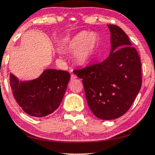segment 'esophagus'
Instances as JSON below:
<instances>
[{
  "label": "esophagus",
  "instance_id": "obj_1",
  "mask_svg": "<svg viewBox=\"0 0 155 155\" xmlns=\"http://www.w3.org/2000/svg\"><path fill=\"white\" fill-rule=\"evenodd\" d=\"M77 78V75L74 74H71V81H74V79H76V78Z\"/></svg>",
  "mask_w": 155,
  "mask_h": 155
}]
</instances>
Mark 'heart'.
Returning a JSON list of instances; mask_svg holds the SVG:
<instances>
[{
	"instance_id": "obj_1",
	"label": "heart",
	"mask_w": 155,
	"mask_h": 155,
	"mask_svg": "<svg viewBox=\"0 0 155 155\" xmlns=\"http://www.w3.org/2000/svg\"><path fill=\"white\" fill-rule=\"evenodd\" d=\"M99 43L97 35L90 31H81L64 42V49L68 52H75L76 62L81 65L91 63L95 56ZM61 55L62 53L58 51Z\"/></svg>"
}]
</instances>
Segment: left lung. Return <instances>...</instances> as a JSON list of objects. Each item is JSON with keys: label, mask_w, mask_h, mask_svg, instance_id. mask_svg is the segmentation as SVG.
<instances>
[{"label": "left lung", "mask_w": 155, "mask_h": 155, "mask_svg": "<svg viewBox=\"0 0 155 155\" xmlns=\"http://www.w3.org/2000/svg\"><path fill=\"white\" fill-rule=\"evenodd\" d=\"M110 32V51L104 61L74 71L83 78L87 102L96 117L114 120L132 104L142 84L139 55L127 34L115 25Z\"/></svg>", "instance_id": "obj_1"}]
</instances>
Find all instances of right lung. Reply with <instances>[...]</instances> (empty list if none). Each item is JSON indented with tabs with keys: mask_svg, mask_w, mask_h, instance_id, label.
I'll list each match as a JSON object with an SVG mask.
<instances>
[{
	"mask_svg": "<svg viewBox=\"0 0 155 155\" xmlns=\"http://www.w3.org/2000/svg\"><path fill=\"white\" fill-rule=\"evenodd\" d=\"M70 74L47 69L38 78L19 81L10 73V83L13 95L20 107L31 116L45 117L59 107L65 93Z\"/></svg>",
	"mask_w": 155,
	"mask_h": 155,
	"instance_id": "add662e5",
	"label": "right lung"
}]
</instances>
